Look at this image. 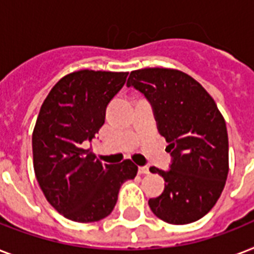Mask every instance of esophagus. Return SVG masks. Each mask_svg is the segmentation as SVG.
Returning a JSON list of instances; mask_svg holds the SVG:
<instances>
[{
  "label": "esophagus",
  "instance_id": "esophagus-1",
  "mask_svg": "<svg viewBox=\"0 0 254 254\" xmlns=\"http://www.w3.org/2000/svg\"><path fill=\"white\" fill-rule=\"evenodd\" d=\"M149 173H150V171H149V167L147 166L138 167V174H141V175H146V174Z\"/></svg>",
  "mask_w": 254,
  "mask_h": 254
}]
</instances>
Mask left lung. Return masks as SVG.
Returning a JSON list of instances; mask_svg holds the SVG:
<instances>
[{
  "instance_id": "left-lung-1",
  "label": "left lung",
  "mask_w": 254,
  "mask_h": 254,
  "mask_svg": "<svg viewBox=\"0 0 254 254\" xmlns=\"http://www.w3.org/2000/svg\"><path fill=\"white\" fill-rule=\"evenodd\" d=\"M149 100L161 135L169 142V171L150 167L165 190L149 199L155 216L170 224H190L207 215L228 177L225 120L209 93L193 77L171 68L131 71L127 83Z\"/></svg>"
}]
</instances>
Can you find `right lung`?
I'll return each instance as SVG.
<instances>
[{
	"label": "right lung",
	"instance_id": "right-lung-1",
	"mask_svg": "<svg viewBox=\"0 0 254 254\" xmlns=\"http://www.w3.org/2000/svg\"><path fill=\"white\" fill-rule=\"evenodd\" d=\"M127 76L80 69L62 77L42 104L33 131L34 171L47 201L69 220L107 217L121 185L137 175L138 167L130 159L103 165L83 147L104 125L107 105Z\"/></svg>",
	"mask_w": 254,
	"mask_h": 254
}]
</instances>
